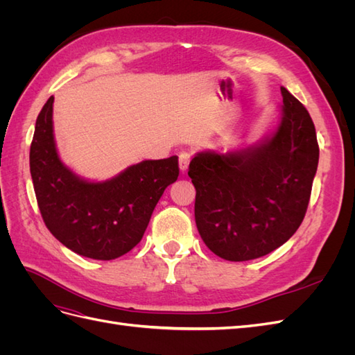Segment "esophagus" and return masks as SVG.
<instances>
[{
  "label": "esophagus",
  "mask_w": 355,
  "mask_h": 355,
  "mask_svg": "<svg viewBox=\"0 0 355 355\" xmlns=\"http://www.w3.org/2000/svg\"><path fill=\"white\" fill-rule=\"evenodd\" d=\"M189 161H191V155L188 153H180L179 154V168H180L182 173H185V171L188 170Z\"/></svg>",
  "instance_id": "1"
}]
</instances>
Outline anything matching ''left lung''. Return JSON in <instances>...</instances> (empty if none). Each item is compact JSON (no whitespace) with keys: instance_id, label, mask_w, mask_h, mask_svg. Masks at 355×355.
Instances as JSON below:
<instances>
[{"instance_id":"8db88e82","label":"left lung","mask_w":355,"mask_h":355,"mask_svg":"<svg viewBox=\"0 0 355 355\" xmlns=\"http://www.w3.org/2000/svg\"><path fill=\"white\" fill-rule=\"evenodd\" d=\"M283 118L262 144L228 154L198 153L188 175L196 223L222 259L243 262L283 245L302 223L318 166L309 112L282 87Z\"/></svg>"}]
</instances>
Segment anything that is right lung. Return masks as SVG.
<instances>
[{"instance_id":"1","label":"right lung","mask_w":355,"mask_h":355,"mask_svg":"<svg viewBox=\"0 0 355 355\" xmlns=\"http://www.w3.org/2000/svg\"><path fill=\"white\" fill-rule=\"evenodd\" d=\"M53 101L51 96L38 114L29 151L42 220L72 252L116 259L142 240L159 197L179 176L178 157L142 161L106 182L83 180L58 155Z\"/></svg>"}]
</instances>
